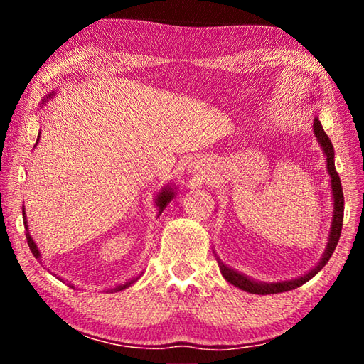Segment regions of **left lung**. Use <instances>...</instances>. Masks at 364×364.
<instances>
[{
  "label": "left lung",
  "instance_id": "obj_1",
  "mask_svg": "<svg viewBox=\"0 0 364 364\" xmlns=\"http://www.w3.org/2000/svg\"><path fill=\"white\" fill-rule=\"evenodd\" d=\"M313 132H315V136L326 156V167H328V173L331 176L332 202H334V212H332L328 245H326L324 254L321 257V260L318 262L316 267L308 271V273H305L304 276H299V278H295V279L279 281V282H262V281L252 279V278H249V276H245L242 273H239V271L232 269L231 267H228V264H225L217 257L218 264H220V271H221V274H223V278L228 282H231L232 286L242 289V291H245V292L268 295V294H279V292H287V291H292V289H297L301 284H305L306 281H310L313 276L318 274L319 271L324 268V264L329 262L331 255L334 254V250L337 247L338 237H341V231H342V221H343V193H342L341 178H338V173L336 171L334 146H332L328 134L324 133L323 125H321V122H319L318 117H315V120H313Z\"/></svg>",
  "mask_w": 364,
  "mask_h": 364
}]
</instances>
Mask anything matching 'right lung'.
I'll return each mask as SVG.
<instances>
[{"mask_svg":"<svg viewBox=\"0 0 364 364\" xmlns=\"http://www.w3.org/2000/svg\"><path fill=\"white\" fill-rule=\"evenodd\" d=\"M56 95V91H53V93H49L48 96H45V100H41V106H45V104L51 100V97ZM38 139H40V134H38ZM36 139V141H38ZM176 196V188H173V184H167V186H164L162 189L159 191V194L156 196V207H157V210H159V213H157V217L160 213L164 212V208L167 207L171 200H173V197ZM22 215H23V225H26V230H27V232H26V236H27V242H28V247H30V250H32V254H33V257L35 258H38V260L41 262V252H40V249L36 247V244H35V241H33V237L30 236V232H28V221H27V217H26V210H23V207H22ZM56 276V274H54ZM60 279V278H59ZM63 281V279H60ZM134 281H138V278H133V279H128L127 282H123V284H115L114 287H109L107 289V292H110V294H114V292H120V291H123V289H127V287H130ZM69 286L72 287V289H75V286L73 284H70L69 282Z\"/></svg>","mask_w":364,"mask_h":364,"instance_id":"obj_1","label":"right lung"}]
</instances>
